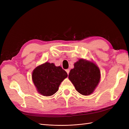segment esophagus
I'll return each mask as SVG.
<instances>
[{
  "mask_svg": "<svg viewBox=\"0 0 129 129\" xmlns=\"http://www.w3.org/2000/svg\"><path fill=\"white\" fill-rule=\"evenodd\" d=\"M66 72H67V74H68H68H69V72H70V71H69V69H66Z\"/></svg>",
  "mask_w": 129,
  "mask_h": 129,
  "instance_id": "obj_1",
  "label": "esophagus"
}]
</instances>
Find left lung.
Masks as SVG:
<instances>
[{
    "instance_id": "obj_1",
    "label": "left lung",
    "mask_w": 129,
    "mask_h": 129,
    "mask_svg": "<svg viewBox=\"0 0 129 129\" xmlns=\"http://www.w3.org/2000/svg\"><path fill=\"white\" fill-rule=\"evenodd\" d=\"M101 73L97 66L92 62L80 59L71 70L69 79L76 90L83 95L93 92L100 80Z\"/></svg>"
}]
</instances>
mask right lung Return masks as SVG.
<instances>
[{
    "mask_svg": "<svg viewBox=\"0 0 129 129\" xmlns=\"http://www.w3.org/2000/svg\"><path fill=\"white\" fill-rule=\"evenodd\" d=\"M67 76V73L60 66L56 67L53 63L46 62L34 70L32 80L40 94L49 96L56 92L61 83Z\"/></svg>",
    "mask_w": 129,
    "mask_h": 129,
    "instance_id": "1",
    "label": "right lung"
}]
</instances>
